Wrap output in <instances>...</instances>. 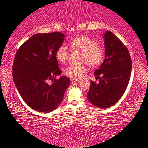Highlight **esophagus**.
<instances>
[{"mask_svg": "<svg viewBox=\"0 0 148 148\" xmlns=\"http://www.w3.org/2000/svg\"><path fill=\"white\" fill-rule=\"evenodd\" d=\"M71 82H72V83H74V82H78V80H77V79H74V78H71Z\"/></svg>", "mask_w": 148, "mask_h": 148, "instance_id": "obj_1", "label": "esophagus"}]
</instances>
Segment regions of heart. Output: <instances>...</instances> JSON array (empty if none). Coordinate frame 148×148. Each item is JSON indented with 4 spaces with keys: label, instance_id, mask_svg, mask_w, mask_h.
<instances>
[{
    "label": "heart",
    "instance_id": "obj_1",
    "mask_svg": "<svg viewBox=\"0 0 148 148\" xmlns=\"http://www.w3.org/2000/svg\"><path fill=\"white\" fill-rule=\"evenodd\" d=\"M71 50L82 51V61L86 62L90 66L97 67L103 62L105 57L104 48L97 44V41L91 37L79 35L74 37L70 42ZM69 56V49L65 45H61L56 50V57L61 63L67 61ZM86 64H71L64 70V74L74 79H79L87 71Z\"/></svg>",
    "mask_w": 148,
    "mask_h": 148
}]
</instances>
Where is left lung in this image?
<instances>
[{
	"label": "left lung",
	"mask_w": 148,
	"mask_h": 148,
	"mask_svg": "<svg viewBox=\"0 0 148 148\" xmlns=\"http://www.w3.org/2000/svg\"><path fill=\"white\" fill-rule=\"evenodd\" d=\"M105 59L94 75L99 82L91 81L87 99L99 108L113 106L121 99L131 77L132 61L128 49L111 31L104 35Z\"/></svg>",
	"instance_id": "1"
}]
</instances>
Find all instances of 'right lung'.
Returning <instances> with one entry per match:
<instances>
[{"instance_id":"obj_1","label":"right lung","mask_w":148,"mask_h":148,"mask_svg":"<svg viewBox=\"0 0 148 148\" xmlns=\"http://www.w3.org/2000/svg\"><path fill=\"white\" fill-rule=\"evenodd\" d=\"M64 37L59 32L35 34L21 45L15 56V85L25 102L39 112L56 109L71 84L68 77L56 78L62 71L56 53Z\"/></svg>"}]
</instances>
